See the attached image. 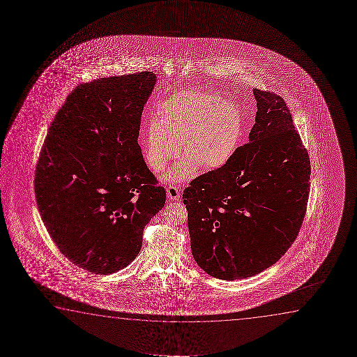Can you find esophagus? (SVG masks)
<instances>
[{
	"label": "esophagus",
	"mask_w": 357,
	"mask_h": 357,
	"mask_svg": "<svg viewBox=\"0 0 357 357\" xmlns=\"http://www.w3.org/2000/svg\"><path fill=\"white\" fill-rule=\"evenodd\" d=\"M167 196L171 200H179L181 197V190L176 186H168L167 188Z\"/></svg>",
	"instance_id": "1"
}]
</instances>
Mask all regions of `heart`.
Returning a JSON list of instances; mask_svg holds the SVG:
<instances>
[{
  "mask_svg": "<svg viewBox=\"0 0 357 357\" xmlns=\"http://www.w3.org/2000/svg\"><path fill=\"white\" fill-rule=\"evenodd\" d=\"M241 135V114L230 101L212 95L181 91L160 103L156 121L147 126L142 155L153 172H162L179 152L184 155L165 181H190L200 167L215 171L234 155Z\"/></svg>",
  "mask_w": 357,
  "mask_h": 357,
  "instance_id": "1",
  "label": "heart"
}]
</instances>
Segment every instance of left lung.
Masks as SVG:
<instances>
[{
	"instance_id": "left-lung-1",
	"label": "left lung",
	"mask_w": 357,
	"mask_h": 357,
	"mask_svg": "<svg viewBox=\"0 0 357 357\" xmlns=\"http://www.w3.org/2000/svg\"><path fill=\"white\" fill-rule=\"evenodd\" d=\"M249 142L183 192L196 264L223 280L249 278L275 264L303 225L311 165L293 117L277 93L254 89Z\"/></svg>"
}]
</instances>
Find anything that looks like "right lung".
I'll use <instances>...</instances> for the list:
<instances>
[{
    "mask_svg": "<svg viewBox=\"0 0 357 357\" xmlns=\"http://www.w3.org/2000/svg\"><path fill=\"white\" fill-rule=\"evenodd\" d=\"M155 84L152 72L80 84L41 147L34 179L41 220L59 251L91 273L132 264L145 225L166 204L137 144Z\"/></svg>",
    "mask_w": 357,
    "mask_h": 357,
    "instance_id": "1",
    "label": "right lung"
}]
</instances>
